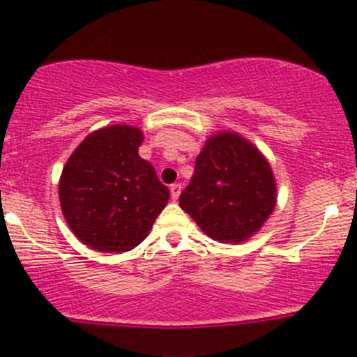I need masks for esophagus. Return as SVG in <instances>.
Returning <instances> with one entry per match:
<instances>
[{
	"label": "esophagus",
	"instance_id": "34e87169",
	"mask_svg": "<svg viewBox=\"0 0 357 357\" xmlns=\"http://www.w3.org/2000/svg\"><path fill=\"white\" fill-rule=\"evenodd\" d=\"M180 190H182V185L180 183H172L170 185V194H172V199L177 201L180 196Z\"/></svg>",
	"mask_w": 357,
	"mask_h": 357
}]
</instances>
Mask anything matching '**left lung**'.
Listing matches in <instances>:
<instances>
[{"label": "left lung", "instance_id": "obj_1", "mask_svg": "<svg viewBox=\"0 0 357 357\" xmlns=\"http://www.w3.org/2000/svg\"><path fill=\"white\" fill-rule=\"evenodd\" d=\"M275 203L277 183L270 163L234 132H218L206 141L178 199L201 230L223 244H238L258 232Z\"/></svg>", "mask_w": 357, "mask_h": 357}]
</instances>
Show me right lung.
Listing matches in <instances>:
<instances>
[{"label": "right lung", "instance_id": "1", "mask_svg": "<svg viewBox=\"0 0 357 357\" xmlns=\"http://www.w3.org/2000/svg\"><path fill=\"white\" fill-rule=\"evenodd\" d=\"M144 135L112 125L87 135L63 167L61 211L80 242L101 252H125L148 237L167 206V185L139 156Z\"/></svg>", "mask_w": 357, "mask_h": 357}]
</instances>
